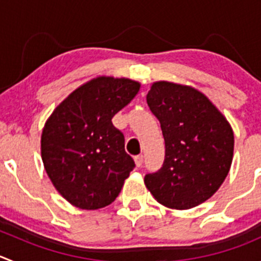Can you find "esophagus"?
I'll list each match as a JSON object with an SVG mask.
<instances>
[{
    "mask_svg": "<svg viewBox=\"0 0 261 261\" xmlns=\"http://www.w3.org/2000/svg\"><path fill=\"white\" fill-rule=\"evenodd\" d=\"M134 161H135V164H136V167H140L141 164H143V161H144V158H143V155H136L135 158H134Z\"/></svg>",
    "mask_w": 261,
    "mask_h": 261,
    "instance_id": "esophagus-1",
    "label": "esophagus"
}]
</instances>
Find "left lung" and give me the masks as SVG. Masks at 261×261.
<instances>
[{"label":"left lung","mask_w":261,"mask_h":261,"mask_svg":"<svg viewBox=\"0 0 261 261\" xmlns=\"http://www.w3.org/2000/svg\"><path fill=\"white\" fill-rule=\"evenodd\" d=\"M146 103L161 122L163 166L144 178L156 201L171 209L194 208L212 198L233 158L231 125L206 95L189 85L155 82Z\"/></svg>","instance_id":"left-lung-1"}]
</instances>
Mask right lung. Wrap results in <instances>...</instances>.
I'll return each mask as SVG.
<instances>
[{
    "mask_svg": "<svg viewBox=\"0 0 261 261\" xmlns=\"http://www.w3.org/2000/svg\"><path fill=\"white\" fill-rule=\"evenodd\" d=\"M140 90L126 77L99 76L63 99L45 121L40 153L53 186L85 211L115 201L135 163L112 118Z\"/></svg>",
    "mask_w": 261,
    "mask_h": 261,
    "instance_id": "obj_1",
    "label": "right lung"
}]
</instances>
